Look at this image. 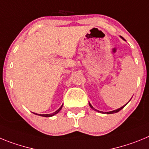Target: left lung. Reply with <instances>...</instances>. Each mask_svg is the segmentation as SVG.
Listing matches in <instances>:
<instances>
[{"mask_svg":"<svg viewBox=\"0 0 149 149\" xmlns=\"http://www.w3.org/2000/svg\"><path fill=\"white\" fill-rule=\"evenodd\" d=\"M121 38H122V39H123V40H125V39H124V38H122V36H120ZM89 106H90V107L92 109H93V110H95V111H97V112H100V113H105V114H112V113H118V112H119L121 110H122V109H123L124 107H125L126 106V104H125L124 105V106H122V107H120V108H119V109H117V110H113V111H110V112H104H104H101V111H99V110H96V109H95L94 107H93V106H92V104H91L90 103H89Z\"/></svg>","mask_w":149,"mask_h":149,"instance_id":"1","label":"left lung"}]
</instances>
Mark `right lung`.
<instances>
[{
	"label": "right lung",
	"mask_w": 149,
	"mask_h": 149,
	"mask_svg": "<svg viewBox=\"0 0 149 149\" xmlns=\"http://www.w3.org/2000/svg\"><path fill=\"white\" fill-rule=\"evenodd\" d=\"M62 107H63V105H62V106L60 107L58 109V110H56V111H55L54 113H50V114H39H39H37V113H34V114H36V115L41 116H43V117H51V116H53L56 115V113H58L59 112H60V110H61Z\"/></svg>",
	"instance_id": "right-lung-1"
}]
</instances>
